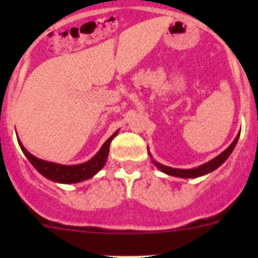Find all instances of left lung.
Here are the masks:
<instances>
[{
    "label": "left lung",
    "instance_id": "8db88e82",
    "mask_svg": "<svg viewBox=\"0 0 258 258\" xmlns=\"http://www.w3.org/2000/svg\"><path fill=\"white\" fill-rule=\"evenodd\" d=\"M238 139H240V134L236 136V139L233 140L232 144L228 146V147L226 148L222 153H220L218 156H216L215 158H212V160L209 161V162L199 166V167L188 168V170H182V168H172V167H168V166L161 165V163H158L157 161L153 160L150 152H148V155H150L153 165H155L158 170L162 171L163 173H166V175L175 176V177H182V178H196V177H200V176L207 175V173L212 172V171H215L216 168L220 167V166L222 165V163L225 162L228 157H230V155L232 153L233 148H235V146L237 145Z\"/></svg>",
    "mask_w": 258,
    "mask_h": 258
}]
</instances>
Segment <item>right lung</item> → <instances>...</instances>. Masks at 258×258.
Here are the masks:
<instances>
[{
	"label": "right lung",
	"instance_id": "right-lung-1",
	"mask_svg": "<svg viewBox=\"0 0 258 258\" xmlns=\"http://www.w3.org/2000/svg\"><path fill=\"white\" fill-rule=\"evenodd\" d=\"M117 134H118V131L114 132L112 136L102 145L100 151H98L90 161H87V162L85 163H80V165L72 166L59 165V163L48 162V161L37 158L36 156L31 155V153L26 150L25 146H23L22 142L20 141V139L17 140L18 145H20L21 150L25 153L27 160L30 161L31 165H32L41 175L45 176L46 178L51 179V181L57 182V183H77V182L86 181V179L93 177V176L105 166L108 157V152H110L111 141L117 136Z\"/></svg>",
	"mask_w": 258,
	"mask_h": 258
}]
</instances>
